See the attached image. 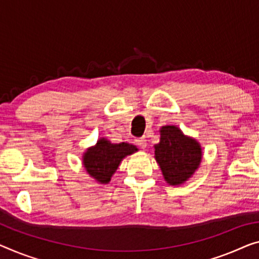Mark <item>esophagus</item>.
<instances>
[{
  "label": "esophagus",
  "mask_w": 259,
  "mask_h": 259,
  "mask_svg": "<svg viewBox=\"0 0 259 259\" xmlns=\"http://www.w3.org/2000/svg\"><path fill=\"white\" fill-rule=\"evenodd\" d=\"M135 143H136V145L140 146V148L145 149L146 145H148V140H146V137H140L135 140Z\"/></svg>",
  "instance_id": "1"
}]
</instances>
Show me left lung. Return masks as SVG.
<instances>
[{"label":"left lung","mask_w":259,"mask_h":259,"mask_svg":"<svg viewBox=\"0 0 259 259\" xmlns=\"http://www.w3.org/2000/svg\"><path fill=\"white\" fill-rule=\"evenodd\" d=\"M201 156L199 143L184 136L177 126L161 128L160 142L154 146V157L169 185H180L190 178L201 163Z\"/></svg>","instance_id":"left-lung-1"}]
</instances>
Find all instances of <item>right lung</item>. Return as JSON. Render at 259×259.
<instances>
[{"instance_id":"right-lung-1","label":"right lung","mask_w":259,"mask_h":259,"mask_svg":"<svg viewBox=\"0 0 259 259\" xmlns=\"http://www.w3.org/2000/svg\"><path fill=\"white\" fill-rule=\"evenodd\" d=\"M135 151H137L136 146L128 143L111 144L109 141L102 138L98 141L94 148L88 149L84 153L83 166L99 183L107 184L123 158Z\"/></svg>"}]
</instances>
